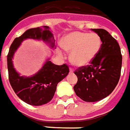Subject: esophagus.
Returning <instances> with one entry per match:
<instances>
[{"label":"esophagus","mask_w":130,"mask_h":130,"mask_svg":"<svg viewBox=\"0 0 130 130\" xmlns=\"http://www.w3.org/2000/svg\"><path fill=\"white\" fill-rule=\"evenodd\" d=\"M73 72H74V69L72 68H70V72L72 73Z\"/></svg>","instance_id":"obj_1"}]
</instances>
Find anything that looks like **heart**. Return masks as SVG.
I'll return each mask as SVG.
<instances>
[{"label":"heart","instance_id":"heart-1","mask_svg":"<svg viewBox=\"0 0 130 130\" xmlns=\"http://www.w3.org/2000/svg\"><path fill=\"white\" fill-rule=\"evenodd\" d=\"M61 45L64 50L72 51L71 61L75 65L83 66L88 64L97 55L102 42L96 33L73 32L65 36Z\"/></svg>","mask_w":130,"mask_h":130}]
</instances>
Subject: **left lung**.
<instances>
[{"label":"left lung","mask_w":130,"mask_h":130,"mask_svg":"<svg viewBox=\"0 0 130 130\" xmlns=\"http://www.w3.org/2000/svg\"><path fill=\"white\" fill-rule=\"evenodd\" d=\"M100 36L102 45L90 65L77 69V82L75 92L83 101L98 102L114 90L121 74L122 57L117 40L104 29H93Z\"/></svg>","instance_id":"1"}]
</instances>
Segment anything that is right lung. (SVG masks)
Segmentation results:
<instances>
[{"label":"right lung","instance_id":"1","mask_svg":"<svg viewBox=\"0 0 130 130\" xmlns=\"http://www.w3.org/2000/svg\"><path fill=\"white\" fill-rule=\"evenodd\" d=\"M27 38L43 40L53 47V37L48 26L30 28L20 37L15 38L7 55L8 78L11 87L18 97L30 105L40 106L49 102L53 99L58 83L69 73L67 64L57 65L47 60L37 74L30 77L20 76L13 65L12 58L21 42Z\"/></svg>","mask_w":130,"mask_h":130}]
</instances>
